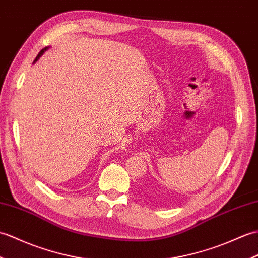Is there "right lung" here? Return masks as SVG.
Here are the masks:
<instances>
[{"label":"right lung","mask_w":258,"mask_h":258,"mask_svg":"<svg viewBox=\"0 0 258 258\" xmlns=\"http://www.w3.org/2000/svg\"><path fill=\"white\" fill-rule=\"evenodd\" d=\"M48 49H49V47H45V48H44V49H41V50L39 51V53H38V55H37V57H36V59H35V60H34V62H33V63H35L36 61H37V60H38V59H39V58H40L41 56H43V55H44V52H45V51H47Z\"/></svg>","instance_id":"add662e5"}]
</instances>
